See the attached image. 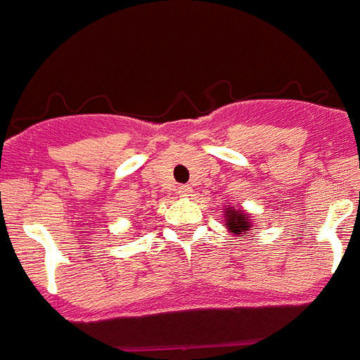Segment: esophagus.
Segmentation results:
<instances>
[{
	"mask_svg": "<svg viewBox=\"0 0 360 360\" xmlns=\"http://www.w3.org/2000/svg\"><path fill=\"white\" fill-rule=\"evenodd\" d=\"M178 193L182 195V197H189V195L193 193V189L189 188V186H180V188H178Z\"/></svg>",
	"mask_w": 360,
	"mask_h": 360,
	"instance_id": "34e87169",
	"label": "esophagus"
}]
</instances>
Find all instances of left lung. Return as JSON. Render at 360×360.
Wrapping results in <instances>:
<instances>
[{
    "instance_id": "left-lung-1",
    "label": "left lung",
    "mask_w": 360,
    "mask_h": 360,
    "mask_svg": "<svg viewBox=\"0 0 360 360\" xmlns=\"http://www.w3.org/2000/svg\"><path fill=\"white\" fill-rule=\"evenodd\" d=\"M226 221H229L230 232H236V234H243V232H249V230H252L249 219H247L245 215L241 214V212L229 210V212H226Z\"/></svg>"
}]
</instances>
